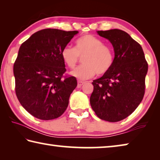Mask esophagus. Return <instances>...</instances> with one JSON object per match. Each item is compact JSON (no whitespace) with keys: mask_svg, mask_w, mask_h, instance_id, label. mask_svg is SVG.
<instances>
[{"mask_svg":"<svg viewBox=\"0 0 160 160\" xmlns=\"http://www.w3.org/2000/svg\"><path fill=\"white\" fill-rule=\"evenodd\" d=\"M84 83H85V82H84V81L78 80V88H80V87L82 86Z\"/></svg>","mask_w":160,"mask_h":160,"instance_id":"esophagus-1","label":"esophagus"}]
</instances>
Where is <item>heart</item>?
Wrapping results in <instances>:
<instances>
[{
  "mask_svg": "<svg viewBox=\"0 0 160 160\" xmlns=\"http://www.w3.org/2000/svg\"><path fill=\"white\" fill-rule=\"evenodd\" d=\"M61 56L63 63L70 69L74 68L82 57L83 63L70 72L79 79H87L95 73L98 75L107 73L114 61L112 48L92 34H85L77 39L75 48L66 46Z\"/></svg>",
  "mask_w": 160,
  "mask_h": 160,
  "instance_id": "obj_1",
  "label": "heart"
}]
</instances>
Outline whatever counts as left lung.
I'll list each match as a JSON object with an SVG mask.
<instances>
[{"label": "left lung", "instance_id": "left-lung-1", "mask_svg": "<svg viewBox=\"0 0 160 160\" xmlns=\"http://www.w3.org/2000/svg\"><path fill=\"white\" fill-rule=\"evenodd\" d=\"M97 33L112 43L115 57L109 71L93 80L90 104L99 118L117 122L142 102L148 64L141 46L126 32L113 29Z\"/></svg>", "mask_w": 160, "mask_h": 160}]
</instances>
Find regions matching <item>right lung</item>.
<instances>
[{"label":"right lung","mask_w":160,"mask_h":160,"mask_svg":"<svg viewBox=\"0 0 160 160\" xmlns=\"http://www.w3.org/2000/svg\"><path fill=\"white\" fill-rule=\"evenodd\" d=\"M78 31L44 29L23 42L13 66L15 93L26 111L42 120L61 116L77 87L66 71L61 53Z\"/></svg>","instance_id":"obj_1"}]
</instances>
